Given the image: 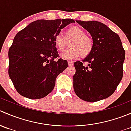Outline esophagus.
<instances>
[{
    "instance_id": "esophagus-1",
    "label": "esophagus",
    "mask_w": 131,
    "mask_h": 131,
    "mask_svg": "<svg viewBox=\"0 0 131 131\" xmlns=\"http://www.w3.org/2000/svg\"><path fill=\"white\" fill-rule=\"evenodd\" d=\"M68 65H69V66H73L74 64L73 62V61H68Z\"/></svg>"
}]
</instances>
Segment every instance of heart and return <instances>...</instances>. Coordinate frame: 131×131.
Returning a JSON list of instances; mask_svg holds the SVG:
<instances>
[{
  "instance_id": "heart-1",
  "label": "heart",
  "mask_w": 131,
  "mask_h": 131,
  "mask_svg": "<svg viewBox=\"0 0 131 131\" xmlns=\"http://www.w3.org/2000/svg\"><path fill=\"white\" fill-rule=\"evenodd\" d=\"M85 31L79 26H73L67 29L65 37L61 34L56 35L54 43L58 51H63L67 44V40H70V47L61 54L64 59H75L81 56L85 58L89 56L94 47L92 38L85 35Z\"/></svg>"
}]
</instances>
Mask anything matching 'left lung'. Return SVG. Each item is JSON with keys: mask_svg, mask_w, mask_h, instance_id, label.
<instances>
[{"mask_svg": "<svg viewBox=\"0 0 131 131\" xmlns=\"http://www.w3.org/2000/svg\"><path fill=\"white\" fill-rule=\"evenodd\" d=\"M76 21L91 34L94 47L82 62L74 63V91L81 100L96 102L110 96L121 82L125 52L119 36L106 25L97 21Z\"/></svg>", "mask_w": 131, "mask_h": 131, "instance_id": "8db88e82", "label": "left lung"}]
</instances>
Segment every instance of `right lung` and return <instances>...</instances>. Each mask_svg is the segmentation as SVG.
<instances>
[{
  "label": "right lung",
  "instance_id": "right-lung-1",
  "mask_svg": "<svg viewBox=\"0 0 131 131\" xmlns=\"http://www.w3.org/2000/svg\"><path fill=\"white\" fill-rule=\"evenodd\" d=\"M72 19H40L30 23L14 37L9 49V75L17 92L27 98L44 97L55 85L58 75L68 67L59 58L55 36Z\"/></svg>",
  "mask_w": 131,
  "mask_h": 131
}]
</instances>
